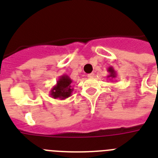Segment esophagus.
Returning <instances> with one entry per match:
<instances>
[{"mask_svg": "<svg viewBox=\"0 0 158 158\" xmlns=\"http://www.w3.org/2000/svg\"><path fill=\"white\" fill-rule=\"evenodd\" d=\"M87 77H89V78L94 77V73H90V74H88Z\"/></svg>", "mask_w": 158, "mask_h": 158, "instance_id": "1", "label": "esophagus"}]
</instances>
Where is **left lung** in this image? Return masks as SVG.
Wrapping results in <instances>:
<instances>
[{"label":"left lung","mask_w":158,"mask_h":158,"mask_svg":"<svg viewBox=\"0 0 158 158\" xmlns=\"http://www.w3.org/2000/svg\"><path fill=\"white\" fill-rule=\"evenodd\" d=\"M107 72L109 73V75L107 76V77L110 78V81H112V79H114V78L117 77V73H116L115 70L114 69L113 67H109L108 69H107Z\"/></svg>","instance_id":"left-lung-1"}]
</instances>
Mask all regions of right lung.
Wrapping results in <instances>:
<instances>
[{"label":"right lung","instance_id":"1","mask_svg":"<svg viewBox=\"0 0 158 158\" xmlns=\"http://www.w3.org/2000/svg\"><path fill=\"white\" fill-rule=\"evenodd\" d=\"M73 80L68 75H62L59 77L57 84L50 90L49 95L53 99L65 100L72 96L73 88L72 87Z\"/></svg>","mask_w":158,"mask_h":158}]
</instances>
